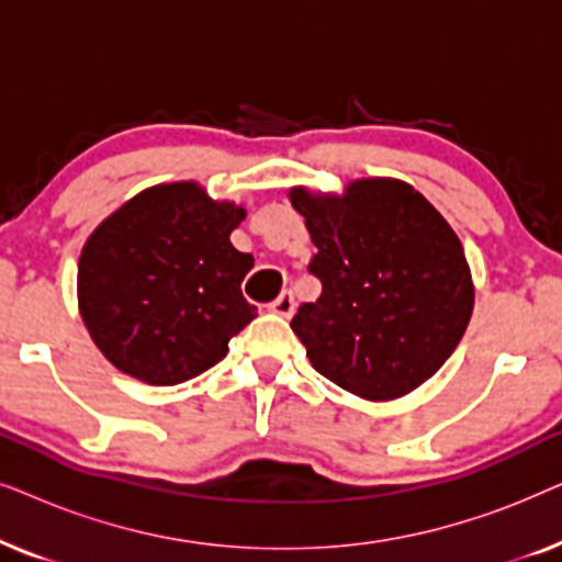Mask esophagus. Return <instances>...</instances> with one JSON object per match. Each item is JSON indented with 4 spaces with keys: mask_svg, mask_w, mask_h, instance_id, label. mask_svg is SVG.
<instances>
[{
    "mask_svg": "<svg viewBox=\"0 0 562 562\" xmlns=\"http://www.w3.org/2000/svg\"><path fill=\"white\" fill-rule=\"evenodd\" d=\"M294 294H291V291H283V294L271 304V312L281 314V317H291V314H294Z\"/></svg>",
    "mask_w": 562,
    "mask_h": 562,
    "instance_id": "obj_1",
    "label": "esophagus"
}]
</instances>
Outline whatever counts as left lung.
Returning a JSON list of instances; mask_svg holds the SVG:
<instances>
[{
	"label": "left lung",
	"mask_w": 562,
	"mask_h": 562,
	"mask_svg": "<svg viewBox=\"0 0 562 562\" xmlns=\"http://www.w3.org/2000/svg\"><path fill=\"white\" fill-rule=\"evenodd\" d=\"M317 245V302L291 329L314 371L368 402L422 386L458 348L473 314L463 245L440 212L398 179L350 181L340 196L289 191Z\"/></svg>",
	"instance_id": "1"
}]
</instances>
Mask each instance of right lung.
Returning a JSON list of instances; mask_svg holds the SVG:
<instances>
[{
    "instance_id": "1",
    "label": "right lung",
    "mask_w": 562,
    "mask_h": 562,
    "mask_svg": "<svg viewBox=\"0 0 562 562\" xmlns=\"http://www.w3.org/2000/svg\"><path fill=\"white\" fill-rule=\"evenodd\" d=\"M243 220V206L176 181L140 191L89 235L79 312L114 368L173 386L227 356V342L256 319L240 291L252 256L229 243Z\"/></svg>"
}]
</instances>
